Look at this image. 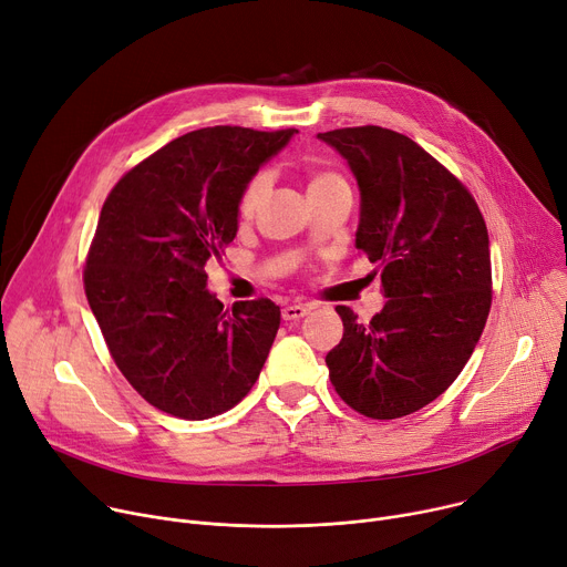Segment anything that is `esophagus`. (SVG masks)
I'll list each match as a JSON object with an SVG mask.
<instances>
[{"label": "esophagus", "mask_w": 567, "mask_h": 567, "mask_svg": "<svg viewBox=\"0 0 567 567\" xmlns=\"http://www.w3.org/2000/svg\"><path fill=\"white\" fill-rule=\"evenodd\" d=\"M309 313H311V307H307V303H290V307H286L281 311V318L286 322H292V320H299V318L309 316Z\"/></svg>", "instance_id": "1"}]
</instances>
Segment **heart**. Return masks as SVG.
Listing matches in <instances>:
<instances>
[{
	"instance_id": "heart-1",
	"label": "heart",
	"mask_w": 567,
	"mask_h": 567,
	"mask_svg": "<svg viewBox=\"0 0 567 567\" xmlns=\"http://www.w3.org/2000/svg\"><path fill=\"white\" fill-rule=\"evenodd\" d=\"M338 179H340V177H336V174H331V172H320V174H316V177L311 179L309 190H311V188H320V186L331 184V182H338ZM268 186H270L268 174H256V177L247 184V188H245V193H243V199H240V213H243V215H251V213L256 210L258 202L264 199V195L268 193Z\"/></svg>"
}]
</instances>
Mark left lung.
Returning <instances> with one entry per match:
<instances>
[{
    "label": "left lung",
    "mask_w": 567,
    "mask_h": 567,
    "mask_svg": "<svg viewBox=\"0 0 567 567\" xmlns=\"http://www.w3.org/2000/svg\"><path fill=\"white\" fill-rule=\"evenodd\" d=\"M350 165L357 247L381 266L385 307L370 322L338 307L327 354L342 402L395 420L441 398L465 368L491 311V243L472 195L411 138L383 126L318 134Z\"/></svg>",
    "instance_id": "obj_1"
}]
</instances>
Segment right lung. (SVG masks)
I'll list each match as a JSON object with an SVG mask.
<instances>
[{
	"label": "right lung",
	"instance_id": "1",
	"mask_svg": "<svg viewBox=\"0 0 567 567\" xmlns=\"http://www.w3.org/2000/svg\"><path fill=\"white\" fill-rule=\"evenodd\" d=\"M295 134L197 128L126 172L104 202L85 297L120 372L174 417L234 409L266 365L279 307L256 299L227 311L204 268L236 238L258 167Z\"/></svg>",
	"mask_w": 567,
	"mask_h": 567
}]
</instances>
